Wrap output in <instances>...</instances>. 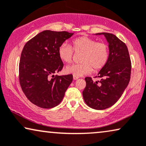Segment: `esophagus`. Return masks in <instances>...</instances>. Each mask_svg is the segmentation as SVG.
Returning <instances> with one entry per match:
<instances>
[{
    "label": "esophagus",
    "mask_w": 146,
    "mask_h": 146,
    "mask_svg": "<svg viewBox=\"0 0 146 146\" xmlns=\"http://www.w3.org/2000/svg\"><path fill=\"white\" fill-rule=\"evenodd\" d=\"M79 79V77L78 76H76V75H73V79L74 80H77V79Z\"/></svg>",
    "instance_id": "1"
}]
</instances>
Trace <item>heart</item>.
I'll return each instance as SVG.
<instances>
[{"label":"heart","instance_id":"1","mask_svg":"<svg viewBox=\"0 0 146 146\" xmlns=\"http://www.w3.org/2000/svg\"><path fill=\"white\" fill-rule=\"evenodd\" d=\"M72 46L63 43L58 48V55L60 59L67 63H71L76 53H82L80 61L81 63L67 66L65 72L68 74L80 77L88 74L93 71H99L105 67L110 56L108 44L98 42L96 40L82 36L72 40Z\"/></svg>","mask_w":146,"mask_h":146}]
</instances>
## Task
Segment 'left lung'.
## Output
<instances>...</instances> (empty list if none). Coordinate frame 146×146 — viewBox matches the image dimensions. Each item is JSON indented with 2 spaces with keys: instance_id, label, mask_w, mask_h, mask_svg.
<instances>
[{
  "instance_id": "obj_1",
  "label": "left lung",
  "mask_w": 146,
  "mask_h": 146,
  "mask_svg": "<svg viewBox=\"0 0 146 146\" xmlns=\"http://www.w3.org/2000/svg\"><path fill=\"white\" fill-rule=\"evenodd\" d=\"M96 35L106 36L110 56L108 63L99 72L100 81L85 77L86 87L83 97L91 108L103 110L113 106L121 98L129 82L131 63L127 46L119 38L108 33Z\"/></svg>"
}]
</instances>
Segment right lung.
<instances>
[{"mask_svg":"<svg viewBox=\"0 0 146 146\" xmlns=\"http://www.w3.org/2000/svg\"><path fill=\"white\" fill-rule=\"evenodd\" d=\"M73 33L46 30L25 44L19 63V82L31 103L49 109L59 105L73 81V75L54 77L61 71L63 63L58 48Z\"/></svg>","mask_w":146,"mask_h":146,"instance_id":"add662e5","label":"right lung"}]
</instances>
